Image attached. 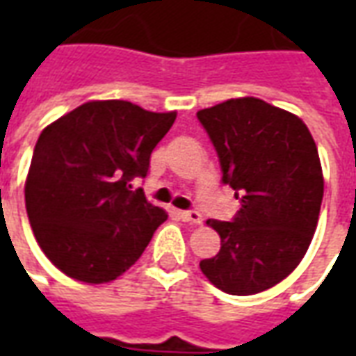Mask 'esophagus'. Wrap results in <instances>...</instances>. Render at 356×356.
<instances>
[{
	"instance_id": "obj_1",
	"label": "esophagus",
	"mask_w": 356,
	"mask_h": 356,
	"mask_svg": "<svg viewBox=\"0 0 356 356\" xmlns=\"http://www.w3.org/2000/svg\"><path fill=\"white\" fill-rule=\"evenodd\" d=\"M179 217L186 221V223L193 225H200L202 223V213L196 211V209H186V211H179Z\"/></svg>"
}]
</instances>
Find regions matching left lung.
<instances>
[{
    "label": "left lung",
    "mask_w": 356,
    "mask_h": 356,
    "mask_svg": "<svg viewBox=\"0 0 356 356\" xmlns=\"http://www.w3.org/2000/svg\"><path fill=\"white\" fill-rule=\"evenodd\" d=\"M225 185L242 208L232 221L208 219L219 254L202 259L225 293L252 296L284 280L303 259L318 223L324 179L307 125L282 108L244 97L200 110Z\"/></svg>",
    "instance_id": "8db88e82"
}]
</instances>
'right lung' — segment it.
I'll return each instance as SVG.
<instances>
[{"mask_svg": "<svg viewBox=\"0 0 356 356\" xmlns=\"http://www.w3.org/2000/svg\"><path fill=\"white\" fill-rule=\"evenodd\" d=\"M175 112L91 101L47 125L35 143L24 198L32 231L70 278L110 282L139 259L168 213L133 188Z\"/></svg>", "mask_w": 356, "mask_h": 356, "instance_id": "1", "label": "right lung"}]
</instances>
